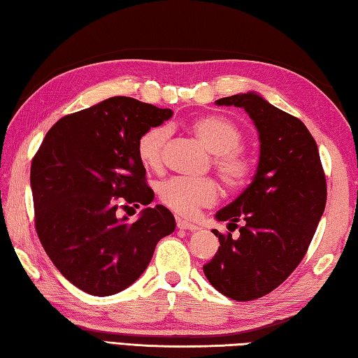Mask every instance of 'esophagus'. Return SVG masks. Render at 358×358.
Returning a JSON list of instances; mask_svg holds the SVG:
<instances>
[{"label": "esophagus", "mask_w": 358, "mask_h": 358, "mask_svg": "<svg viewBox=\"0 0 358 358\" xmlns=\"http://www.w3.org/2000/svg\"><path fill=\"white\" fill-rule=\"evenodd\" d=\"M177 227L178 229H183V230H197V229H201V227L197 226V224H194L191 221H186V220H178L177 221Z\"/></svg>", "instance_id": "1"}]
</instances>
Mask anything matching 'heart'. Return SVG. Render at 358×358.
Returning <instances> with one entry per match:
<instances>
[{
	"instance_id": "1",
	"label": "heart",
	"mask_w": 358,
	"mask_h": 358,
	"mask_svg": "<svg viewBox=\"0 0 358 358\" xmlns=\"http://www.w3.org/2000/svg\"><path fill=\"white\" fill-rule=\"evenodd\" d=\"M192 136L199 138L210 153L215 155V167L224 186L238 191L250 183L256 161L240 147L243 132L234 121L220 115H202L194 118L189 126ZM172 131L166 124L153 126L138 138V157L148 169H159L171 141ZM220 189L213 180H191L175 177L159 186L162 203L175 213L191 216L201 207H210L217 201Z\"/></svg>"
}]
</instances>
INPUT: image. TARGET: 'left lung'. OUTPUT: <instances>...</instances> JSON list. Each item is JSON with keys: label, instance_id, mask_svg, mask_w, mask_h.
<instances>
[{"label": "left lung", "instance_id": "1", "mask_svg": "<svg viewBox=\"0 0 358 358\" xmlns=\"http://www.w3.org/2000/svg\"><path fill=\"white\" fill-rule=\"evenodd\" d=\"M216 106L245 108L260 153L251 183L215 215L234 227L243 222L240 237L213 229L221 246L203 273L229 299L256 300L286 281L306 254L325 210V175L316 141L299 118L254 92L217 99Z\"/></svg>", "mask_w": 358, "mask_h": 358}]
</instances>
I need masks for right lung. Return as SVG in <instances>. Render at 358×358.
I'll return each mask as SVG.
<instances>
[{"label": "right lung", "mask_w": 358, "mask_h": 358, "mask_svg": "<svg viewBox=\"0 0 358 358\" xmlns=\"http://www.w3.org/2000/svg\"><path fill=\"white\" fill-rule=\"evenodd\" d=\"M172 115L113 96L58 120L33 157L36 232L59 273L83 292L107 296L129 287L157 241L175 230L164 205L143 208L136 222L117 216L118 202L123 208L153 202L137 143Z\"/></svg>", "instance_id": "right-lung-1"}]
</instances>
